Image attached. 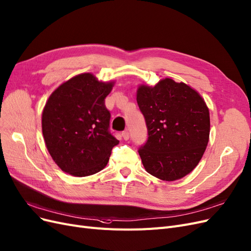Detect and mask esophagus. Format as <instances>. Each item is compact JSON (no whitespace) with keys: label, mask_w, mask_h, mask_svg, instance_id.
<instances>
[{"label":"esophagus","mask_w":251,"mask_h":251,"mask_svg":"<svg viewBox=\"0 0 251 251\" xmlns=\"http://www.w3.org/2000/svg\"><path fill=\"white\" fill-rule=\"evenodd\" d=\"M123 138L125 140H128L129 139V132L127 131V129H126V131L123 132Z\"/></svg>","instance_id":"1"}]
</instances>
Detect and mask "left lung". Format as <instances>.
<instances>
[{
  "mask_svg": "<svg viewBox=\"0 0 251 251\" xmlns=\"http://www.w3.org/2000/svg\"><path fill=\"white\" fill-rule=\"evenodd\" d=\"M137 102L148 126V140L138 150L150 175L176 180L200 163L210 136V113L200 93L185 83L161 80L141 85Z\"/></svg>",
  "mask_w": 251,
  "mask_h": 251,
  "instance_id": "obj_1",
  "label": "left lung"
}]
</instances>
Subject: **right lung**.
Returning a JSON list of instances; mask_svg holds the SVG:
<instances>
[{"mask_svg":"<svg viewBox=\"0 0 251 251\" xmlns=\"http://www.w3.org/2000/svg\"><path fill=\"white\" fill-rule=\"evenodd\" d=\"M114 82L92 74L77 75L50 94L42 112V134L57 165L74 176H87L106 167L119 143L110 132L105 99Z\"/></svg>","mask_w":251,"mask_h":251,"instance_id":"obj_1","label":"right lung"}]
</instances>
